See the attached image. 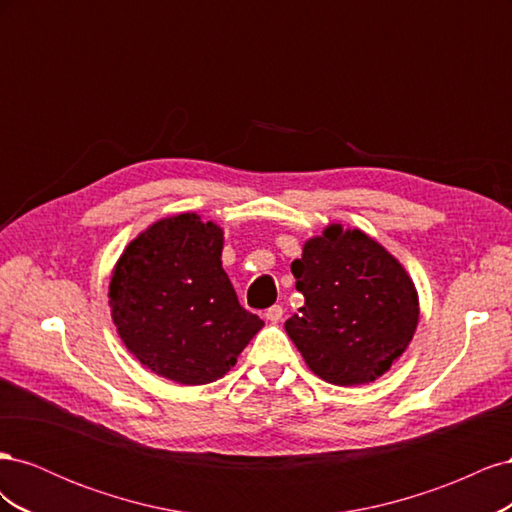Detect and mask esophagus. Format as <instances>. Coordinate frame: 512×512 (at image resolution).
<instances>
[{"label":"esophagus","mask_w":512,"mask_h":512,"mask_svg":"<svg viewBox=\"0 0 512 512\" xmlns=\"http://www.w3.org/2000/svg\"><path fill=\"white\" fill-rule=\"evenodd\" d=\"M265 316H267L269 322H280L282 316H284V307L282 305H271L265 312Z\"/></svg>","instance_id":"obj_1"}]
</instances>
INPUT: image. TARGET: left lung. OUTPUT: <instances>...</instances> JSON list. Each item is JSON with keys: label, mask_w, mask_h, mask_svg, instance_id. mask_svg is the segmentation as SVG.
<instances>
[{"label": "left lung", "mask_w": 512, "mask_h": 512, "mask_svg": "<svg viewBox=\"0 0 512 512\" xmlns=\"http://www.w3.org/2000/svg\"><path fill=\"white\" fill-rule=\"evenodd\" d=\"M290 271L305 305L286 333L316 376L339 386L374 382L404 354L418 322L416 290L365 232L329 226Z\"/></svg>", "instance_id": "1"}]
</instances>
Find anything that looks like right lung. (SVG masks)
Returning <instances> with one entry per match:
<instances>
[{
  "label": "right lung",
  "instance_id": "obj_1",
  "mask_svg": "<svg viewBox=\"0 0 512 512\" xmlns=\"http://www.w3.org/2000/svg\"><path fill=\"white\" fill-rule=\"evenodd\" d=\"M224 235L194 213L160 220L119 258L111 312L126 348L179 384H207L237 363L260 331L222 269Z\"/></svg>",
  "mask_w": 512,
  "mask_h": 512
}]
</instances>
